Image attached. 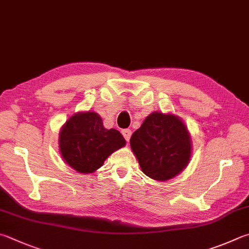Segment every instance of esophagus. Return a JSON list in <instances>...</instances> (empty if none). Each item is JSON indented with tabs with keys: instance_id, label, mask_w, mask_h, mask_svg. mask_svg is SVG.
I'll list each match as a JSON object with an SVG mask.
<instances>
[{
	"instance_id": "obj_1",
	"label": "esophagus",
	"mask_w": 249,
	"mask_h": 249,
	"mask_svg": "<svg viewBox=\"0 0 249 249\" xmlns=\"http://www.w3.org/2000/svg\"><path fill=\"white\" fill-rule=\"evenodd\" d=\"M122 134H123V136H124V138L126 139V142H128L130 136H132V130L128 129V128L123 129V130H122Z\"/></svg>"
}]
</instances>
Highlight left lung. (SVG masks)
<instances>
[{
    "mask_svg": "<svg viewBox=\"0 0 249 249\" xmlns=\"http://www.w3.org/2000/svg\"><path fill=\"white\" fill-rule=\"evenodd\" d=\"M130 147L149 178L166 180L180 173L191 158V137L178 116L153 112L130 137Z\"/></svg>",
    "mask_w": 249,
    "mask_h": 249,
    "instance_id": "1",
    "label": "left lung"
}]
</instances>
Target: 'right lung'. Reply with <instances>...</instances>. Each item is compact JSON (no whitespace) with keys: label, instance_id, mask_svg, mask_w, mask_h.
<instances>
[{"label":"right lung","instance_id":"1","mask_svg":"<svg viewBox=\"0 0 249 249\" xmlns=\"http://www.w3.org/2000/svg\"><path fill=\"white\" fill-rule=\"evenodd\" d=\"M125 143L119 130L106 129L99 114L90 111L71 116L60 133L63 159L74 170L86 174L98 170L112 152Z\"/></svg>","mask_w":249,"mask_h":249}]
</instances>
